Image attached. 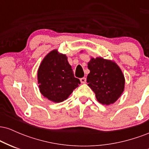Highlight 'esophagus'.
I'll return each instance as SVG.
<instances>
[{"label": "esophagus", "mask_w": 149, "mask_h": 149, "mask_svg": "<svg viewBox=\"0 0 149 149\" xmlns=\"http://www.w3.org/2000/svg\"><path fill=\"white\" fill-rule=\"evenodd\" d=\"M80 80L82 83H85V82H86V78H85V77H83V78H80Z\"/></svg>", "instance_id": "obj_1"}]
</instances>
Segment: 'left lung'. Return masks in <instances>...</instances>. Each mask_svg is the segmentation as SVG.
Here are the masks:
<instances>
[{
  "mask_svg": "<svg viewBox=\"0 0 149 149\" xmlns=\"http://www.w3.org/2000/svg\"><path fill=\"white\" fill-rule=\"evenodd\" d=\"M90 73L88 85L95 93L97 100L104 105L115 103L123 92L125 80L122 70L115 61L98 57L88 63Z\"/></svg>",
  "mask_w": 149,
  "mask_h": 149,
  "instance_id": "1",
  "label": "left lung"
}]
</instances>
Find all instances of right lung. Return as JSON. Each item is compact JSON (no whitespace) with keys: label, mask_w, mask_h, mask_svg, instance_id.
Wrapping results in <instances>:
<instances>
[{"label":"right lung","mask_w":149,"mask_h":149,"mask_svg":"<svg viewBox=\"0 0 149 149\" xmlns=\"http://www.w3.org/2000/svg\"><path fill=\"white\" fill-rule=\"evenodd\" d=\"M67 59L66 54L54 49L46 54L38 69L39 90L42 96L54 103L66 100L80 84Z\"/></svg>","instance_id":"add662e5"}]
</instances>
